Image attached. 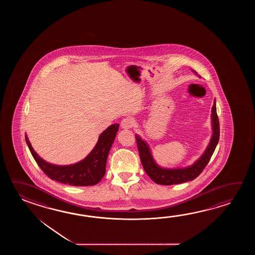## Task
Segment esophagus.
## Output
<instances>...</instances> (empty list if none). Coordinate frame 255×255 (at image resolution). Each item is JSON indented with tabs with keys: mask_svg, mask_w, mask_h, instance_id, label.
<instances>
[{
	"mask_svg": "<svg viewBox=\"0 0 255 255\" xmlns=\"http://www.w3.org/2000/svg\"><path fill=\"white\" fill-rule=\"evenodd\" d=\"M121 128H125V129H129L133 126H134V120L131 118H126L121 121Z\"/></svg>",
	"mask_w": 255,
	"mask_h": 255,
	"instance_id": "34e87169",
	"label": "esophagus"
}]
</instances>
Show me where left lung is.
<instances>
[{
  "mask_svg": "<svg viewBox=\"0 0 255 255\" xmlns=\"http://www.w3.org/2000/svg\"><path fill=\"white\" fill-rule=\"evenodd\" d=\"M212 140L209 146L199 160H197L192 166L184 168H162L158 167L154 161L150 150L146 142L142 140L140 136L135 135L137 149L139 153L141 163L148 177L157 184L173 185L183 183L189 180L196 179L202 170L210 162L213 152L216 148L220 138V122L217 115L216 101H214L212 109Z\"/></svg>",
  "mask_w": 255,
  "mask_h": 255,
  "instance_id": "8db88e82",
  "label": "left lung"
}]
</instances>
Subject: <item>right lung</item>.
Here are the masks:
<instances>
[{"instance_id":"1","label":"right lung","mask_w":255,"mask_h":255,"mask_svg":"<svg viewBox=\"0 0 255 255\" xmlns=\"http://www.w3.org/2000/svg\"><path fill=\"white\" fill-rule=\"evenodd\" d=\"M119 128V124L109 126L99 135L98 143L90 154L84 160L69 166H56L45 162L33 150L27 136H25V140L34 160L48 178L71 186H92L98 184L106 173L109 150Z\"/></svg>"}]
</instances>
